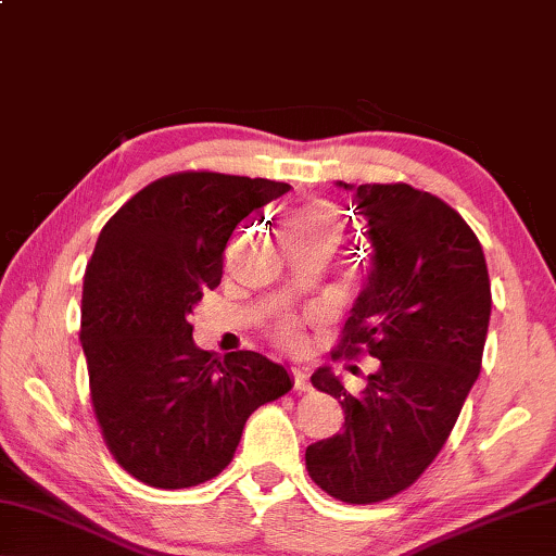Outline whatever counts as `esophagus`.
Listing matches in <instances>:
<instances>
[{"instance_id":"1","label":"esophagus","mask_w":556,"mask_h":556,"mask_svg":"<svg viewBox=\"0 0 556 556\" xmlns=\"http://www.w3.org/2000/svg\"><path fill=\"white\" fill-rule=\"evenodd\" d=\"M292 376H294V389H296V391H302V393L312 391L309 374H306V368H302V366H294V368H292Z\"/></svg>"}]
</instances>
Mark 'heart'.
<instances>
[{
    "mask_svg": "<svg viewBox=\"0 0 556 556\" xmlns=\"http://www.w3.org/2000/svg\"><path fill=\"white\" fill-rule=\"evenodd\" d=\"M285 230L292 244H324L331 247L339 240V213L331 202H312L289 213ZM275 339L287 349L302 346V326L296 321H281L275 329Z\"/></svg>",
    "mask_w": 556,
    "mask_h": 556,
    "instance_id": "obj_1",
    "label": "heart"
}]
</instances>
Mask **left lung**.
<instances>
[{"mask_svg": "<svg viewBox=\"0 0 556 556\" xmlns=\"http://www.w3.org/2000/svg\"><path fill=\"white\" fill-rule=\"evenodd\" d=\"M339 185L354 190L374 254L333 358L368 351L381 366L361 395L331 368L312 376L346 418L306 447V470L331 497L371 505L410 488L443 451L480 376L492 294L480 240L447 202L405 182Z\"/></svg>", "mask_w": 556, "mask_h": 556, "instance_id": "obj_1", "label": "left lung"}]
</instances>
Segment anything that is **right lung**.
I'll return each instance as SVG.
<instances>
[{"mask_svg": "<svg viewBox=\"0 0 556 556\" xmlns=\"http://www.w3.org/2000/svg\"><path fill=\"white\" fill-rule=\"evenodd\" d=\"M287 182L185 170L146 185L103 225L86 267L81 346L96 420L123 470L161 490L217 478L247 418L292 391L257 351L219 358L190 314L223 279L235 227Z\"/></svg>", "mask_w": 556, "mask_h": 556, "instance_id": "right-lung-1", "label": "right lung"}]
</instances>
